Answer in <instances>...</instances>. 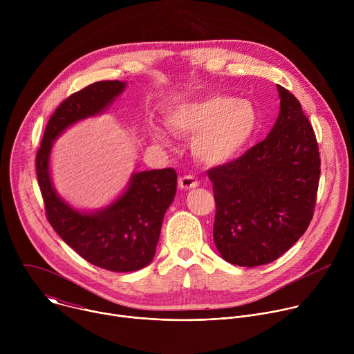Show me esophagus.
<instances>
[{
	"mask_svg": "<svg viewBox=\"0 0 354 354\" xmlns=\"http://www.w3.org/2000/svg\"><path fill=\"white\" fill-rule=\"evenodd\" d=\"M178 185H179V187H180L182 190H189V189L197 187V186H198V180H197L196 178L190 176V175H185V176H182V178L179 179Z\"/></svg>",
	"mask_w": 354,
	"mask_h": 354,
	"instance_id": "obj_1",
	"label": "esophagus"
}]
</instances>
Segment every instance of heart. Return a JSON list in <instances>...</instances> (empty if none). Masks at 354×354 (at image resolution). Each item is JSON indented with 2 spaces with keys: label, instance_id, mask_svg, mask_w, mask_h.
Here are the masks:
<instances>
[{
  "label": "heart",
  "instance_id": "b5f03b06",
  "mask_svg": "<svg viewBox=\"0 0 354 354\" xmlns=\"http://www.w3.org/2000/svg\"><path fill=\"white\" fill-rule=\"evenodd\" d=\"M257 108L246 99L213 93L172 109L167 123L179 136H193V151L206 164H225L242 154L258 129ZM153 136L165 141L160 129Z\"/></svg>",
  "mask_w": 354,
  "mask_h": 354
}]
</instances>
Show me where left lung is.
Listing matches in <instances>:
<instances>
[{
  "label": "left lung",
  "instance_id": "obj_1",
  "mask_svg": "<svg viewBox=\"0 0 354 354\" xmlns=\"http://www.w3.org/2000/svg\"><path fill=\"white\" fill-rule=\"evenodd\" d=\"M269 136L239 158L212 168L214 243L227 262L254 268L280 258L313 220L321 175L315 131L281 85Z\"/></svg>",
  "mask_w": 354,
  "mask_h": 354
}]
</instances>
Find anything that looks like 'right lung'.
<instances>
[{
    "mask_svg": "<svg viewBox=\"0 0 354 354\" xmlns=\"http://www.w3.org/2000/svg\"><path fill=\"white\" fill-rule=\"evenodd\" d=\"M124 86L122 81H99L70 95L48 119L36 153V175L50 225L86 262L119 273L138 270L153 261L165 212L176 193V172L165 168L134 174L115 203L96 213H80L55 192L48 157L63 130L102 112Z\"/></svg>",
    "mask_w": 354,
    "mask_h": 354,
    "instance_id": "right-lung-1",
    "label": "right lung"
}]
</instances>
